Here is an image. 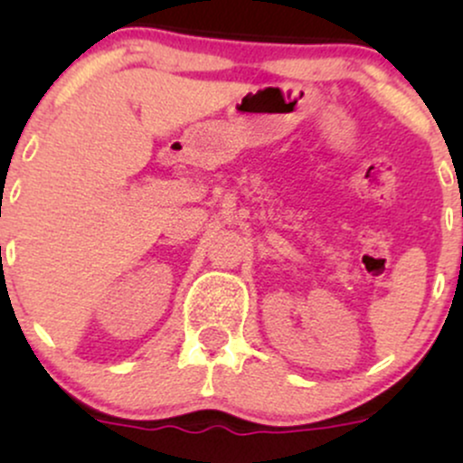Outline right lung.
Listing matches in <instances>:
<instances>
[{
  "mask_svg": "<svg viewBox=\"0 0 463 463\" xmlns=\"http://www.w3.org/2000/svg\"><path fill=\"white\" fill-rule=\"evenodd\" d=\"M0 250H2V248H0Z\"/></svg>",
  "mask_w": 463,
  "mask_h": 463,
  "instance_id": "1",
  "label": "right lung"
}]
</instances>
